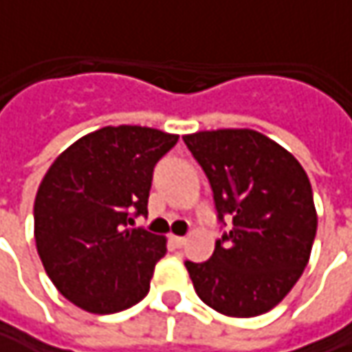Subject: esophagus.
<instances>
[{"instance_id":"esophagus-1","label":"esophagus","mask_w":352,"mask_h":352,"mask_svg":"<svg viewBox=\"0 0 352 352\" xmlns=\"http://www.w3.org/2000/svg\"><path fill=\"white\" fill-rule=\"evenodd\" d=\"M185 242H187V238H183V236H169V244H171L173 248H183V246H185Z\"/></svg>"}]
</instances>
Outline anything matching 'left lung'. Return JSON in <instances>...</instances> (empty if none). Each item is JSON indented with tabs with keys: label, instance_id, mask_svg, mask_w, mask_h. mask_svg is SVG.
Returning a JSON list of instances; mask_svg holds the SVG:
<instances>
[{
	"label": "left lung",
	"instance_id": "1",
	"mask_svg": "<svg viewBox=\"0 0 352 352\" xmlns=\"http://www.w3.org/2000/svg\"><path fill=\"white\" fill-rule=\"evenodd\" d=\"M183 142L210 183L219 222H230L206 262H185L195 292L222 315L266 314L309 262L317 212L307 173L260 131H197Z\"/></svg>",
	"mask_w": 352,
	"mask_h": 352
}]
</instances>
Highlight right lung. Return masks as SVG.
I'll list each match as a JSON object with an SVG mask.
<instances>
[{
	"label": "right lung",
	"instance_id": "1",
	"mask_svg": "<svg viewBox=\"0 0 352 352\" xmlns=\"http://www.w3.org/2000/svg\"><path fill=\"white\" fill-rule=\"evenodd\" d=\"M179 135L108 126L65 149L38 185L35 242L54 287L90 314L124 311L146 298L165 238L131 228L147 214L157 161Z\"/></svg>",
	"mask_w": 352,
	"mask_h": 352
}]
</instances>
